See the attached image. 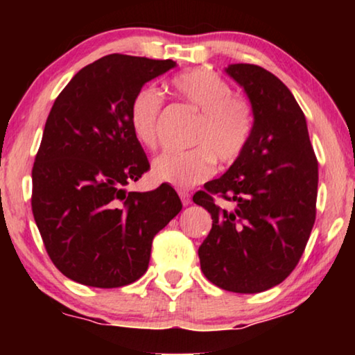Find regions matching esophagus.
I'll list each match as a JSON object with an SVG mask.
<instances>
[{"label": "esophagus", "mask_w": 355, "mask_h": 355, "mask_svg": "<svg viewBox=\"0 0 355 355\" xmlns=\"http://www.w3.org/2000/svg\"><path fill=\"white\" fill-rule=\"evenodd\" d=\"M179 197H181V202H182L184 207L191 205L192 198H191V193H189L187 191H179Z\"/></svg>", "instance_id": "obj_1"}]
</instances>
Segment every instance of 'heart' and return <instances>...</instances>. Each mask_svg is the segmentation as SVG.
Instances as JSON below:
<instances>
[{
    "label": "heart",
    "instance_id": "obj_1",
    "mask_svg": "<svg viewBox=\"0 0 355 355\" xmlns=\"http://www.w3.org/2000/svg\"><path fill=\"white\" fill-rule=\"evenodd\" d=\"M171 89L179 98L198 111L193 128V148L163 152L153 159L152 174L159 182L189 189L215 173L216 159L232 163L241 157L254 130V111L249 100L232 94L231 85L215 71L197 67L174 76ZM163 98L153 87H144L130 105V128L144 147L158 140V118Z\"/></svg>",
    "mask_w": 355,
    "mask_h": 355
}]
</instances>
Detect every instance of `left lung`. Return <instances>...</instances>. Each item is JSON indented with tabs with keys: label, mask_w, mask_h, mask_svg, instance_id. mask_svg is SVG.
Returning a JSON list of instances; mask_svg holds the SVG:
<instances>
[{
	"label": "left lung",
	"mask_w": 355,
	"mask_h": 355,
	"mask_svg": "<svg viewBox=\"0 0 355 355\" xmlns=\"http://www.w3.org/2000/svg\"><path fill=\"white\" fill-rule=\"evenodd\" d=\"M225 71L250 101L254 130L230 169L193 196L213 220L198 257L218 288L255 294L288 278L304 254L315 223L318 163L302 110L278 77L242 62ZM211 193L235 208L218 207Z\"/></svg>",
	"instance_id": "8db88e82"
}]
</instances>
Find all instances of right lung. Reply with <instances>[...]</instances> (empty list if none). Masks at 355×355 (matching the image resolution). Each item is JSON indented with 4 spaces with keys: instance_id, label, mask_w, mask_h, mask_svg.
<instances>
[{
    "instance_id": "right-lung-1",
    "label": "right lung",
    "mask_w": 355,
    "mask_h": 355,
    "mask_svg": "<svg viewBox=\"0 0 355 355\" xmlns=\"http://www.w3.org/2000/svg\"><path fill=\"white\" fill-rule=\"evenodd\" d=\"M171 60L108 55L82 67L48 114L32 169V211L58 270L92 288H121L148 268L152 241L182 203L162 184L128 192L150 168L130 105Z\"/></svg>"
}]
</instances>
